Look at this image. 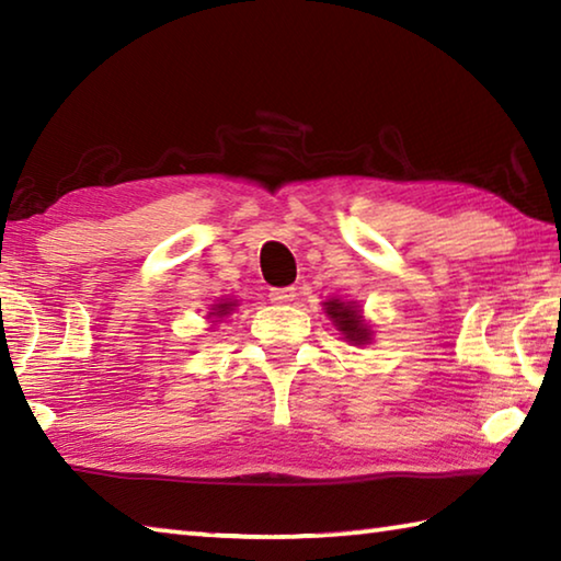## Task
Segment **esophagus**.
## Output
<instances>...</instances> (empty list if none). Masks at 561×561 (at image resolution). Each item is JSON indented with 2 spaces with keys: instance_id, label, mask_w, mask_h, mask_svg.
I'll return each instance as SVG.
<instances>
[{
  "instance_id": "obj_1",
  "label": "esophagus",
  "mask_w": 561,
  "mask_h": 561,
  "mask_svg": "<svg viewBox=\"0 0 561 561\" xmlns=\"http://www.w3.org/2000/svg\"><path fill=\"white\" fill-rule=\"evenodd\" d=\"M294 297H297V291H294V287H279V289H272L270 291V299L274 304H289Z\"/></svg>"
}]
</instances>
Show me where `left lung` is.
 <instances>
[{"instance_id": "left-lung-1", "label": "left lung", "mask_w": 561, "mask_h": 561, "mask_svg": "<svg viewBox=\"0 0 561 561\" xmlns=\"http://www.w3.org/2000/svg\"><path fill=\"white\" fill-rule=\"evenodd\" d=\"M327 314L331 317V321L339 327L344 339L354 341V344H366L371 339V329L364 324L360 319V311L354 307V304H344L339 299L327 301Z\"/></svg>"}]
</instances>
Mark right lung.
Wrapping results in <instances>:
<instances>
[{"label": "right lung", "mask_w": 561, "mask_h": 561, "mask_svg": "<svg viewBox=\"0 0 561 561\" xmlns=\"http://www.w3.org/2000/svg\"><path fill=\"white\" fill-rule=\"evenodd\" d=\"M234 307L232 301H222V304H215V311H210V314H217V317H222V314H227V311H230Z\"/></svg>", "instance_id": "1"}]
</instances>
